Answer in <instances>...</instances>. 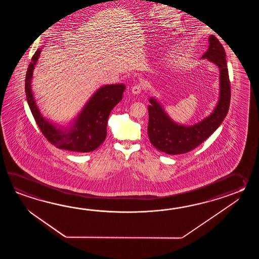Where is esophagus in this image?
I'll return each mask as SVG.
<instances>
[{
    "mask_svg": "<svg viewBox=\"0 0 259 259\" xmlns=\"http://www.w3.org/2000/svg\"><path fill=\"white\" fill-rule=\"evenodd\" d=\"M143 90V85L142 84H136L132 88V93L133 94H139L142 93Z\"/></svg>",
    "mask_w": 259,
    "mask_h": 259,
    "instance_id": "esophagus-1",
    "label": "esophagus"
}]
</instances>
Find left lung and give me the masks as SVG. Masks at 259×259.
Wrapping results in <instances>:
<instances>
[{
    "label": "left lung",
    "mask_w": 259,
    "mask_h": 259,
    "mask_svg": "<svg viewBox=\"0 0 259 259\" xmlns=\"http://www.w3.org/2000/svg\"><path fill=\"white\" fill-rule=\"evenodd\" d=\"M208 41V49L202 58L214 63L220 69V99L210 116L192 126L180 125L166 115L156 100H149V140L155 148L165 154H185L197 147L220 127L228 114L231 84L225 50L214 35L210 36Z\"/></svg>",
    "instance_id": "obj_1"
}]
</instances>
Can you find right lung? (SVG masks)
Here are the masks:
<instances>
[{"mask_svg": "<svg viewBox=\"0 0 259 259\" xmlns=\"http://www.w3.org/2000/svg\"><path fill=\"white\" fill-rule=\"evenodd\" d=\"M40 51L37 50L32 56L25 79L27 101L35 121L44 137L57 148L80 153L94 151L105 140L108 116L112 109L121 101L126 86L124 84H111L98 89L83 107L71 127H57L40 114L31 90L34 67L39 59Z\"/></svg>", "mask_w": 259, "mask_h": 259, "instance_id": "add662e5", "label": "right lung"}]
</instances>
